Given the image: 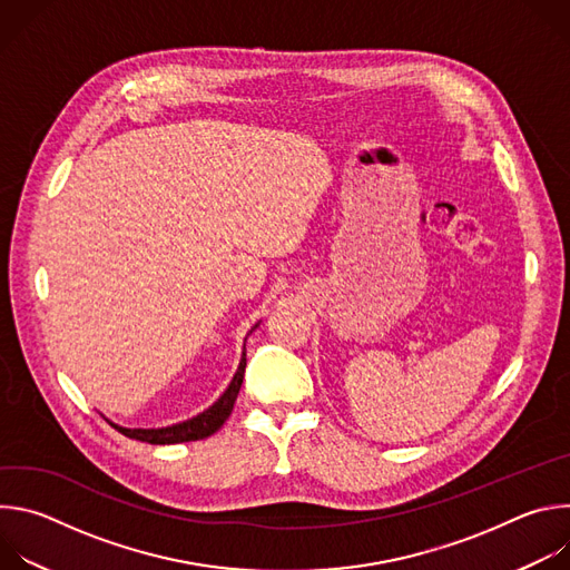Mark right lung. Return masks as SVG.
I'll use <instances>...</instances> for the list:
<instances>
[{
    "label": "right lung",
    "instance_id": "obj_1",
    "mask_svg": "<svg viewBox=\"0 0 570 570\" xmlns=\"http://www.w3.org/2000/svg\"><path fill=\"white\" fill-rule=\"evenodd\" d=\"M243 372H246V352H243V358L238 363V370L229 383V387L225 390V394L212 405L209 411H205L203 415L176 424V426H167V429H121L115 426L121 435L130 438V440H139V442H148V444H178V442H194V440H205L209 435H214L225 420L229 417L232 409H234V401L236 394L240 390L243 383Z\"/></svg>",
    "mask_w": 570,
    "mask_h": 570
}]
</instances>
